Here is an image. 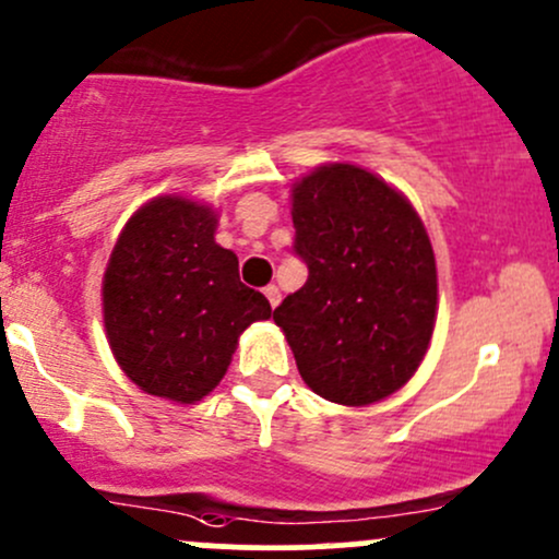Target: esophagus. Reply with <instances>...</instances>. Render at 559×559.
<instances>
[{
    "mask_svg": "<svg viewBox=\"0 0 559 559\" xmlns=\"http://www.w3.org/2000/svg\"><path fill=\"white\" fill-rule=\"evenodd\" d=\"M263 296L269 298V304H272V309H277L280 301H282V293H280L277 285H269L266 290H263Z\"/></svg>",
    "mask_w": 559,
    "mask_h": 559,
    "instance_id": "1",
    "label": "esophagus"
}]
</instances>
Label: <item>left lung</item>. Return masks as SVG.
<instances>
[{
	"instance_id": "8db88e82",
	"label": "left lung",
	"mask_w": 559,
	"mask_h": 559,
	"mask_svg": "<svg viewBox=\"0 0 559 559\" xmlns=\"http://www.w3.org/2000/svg\"><path fill=\"white\" fill-rule=\"evenodd\" d=\"M301 290L274 309L306 386L365 407L400 392L437 322V261L421 215L376 173L328 162L293 183Z\"/></svg>"
}]
</instances>
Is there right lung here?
Listing matches in <instances>:
<instances>
[{"mask_svg": "<svg viewBox=\"0 0 559 559\" xmlns=\"http://www.w3.org/2000/svg\"><path fill=\"white\" fill-rule=\"evenodd\" d=\"M218 213L162 194L119 231L104 287V328L122 373L141 392L194 405L231 365L239 335L269 320L263 293L239 282V261L215 242Z\"/></svg>", "mask_w": 559, "mask_h": 559, "instance_id": "add662e5", "label": "right lung"}]
</instances>
